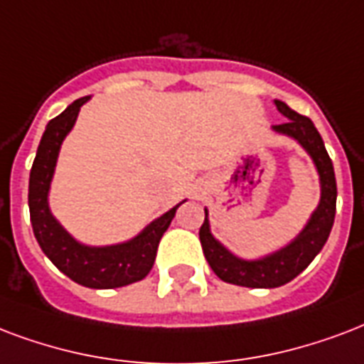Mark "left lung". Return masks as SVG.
<instances>
[{
  "instance_id": "left-lung-1",
  "label": "left lung",
  "mask_w": 364,
  "mask_h": 364,
  "mask_svg": "<svg viewBox=\"0 0 364 364\" xmlns=\"http://www.w3.org/2000/svg\"><path fill=\"white\" fill-rule=\"evenodd\" d=\"M274 105L288 120L284 124L273 126V129L277 133L296 139L299 145L304 146L305 152L311 156L318 171V181H321V200H318L317 210L307 221V225L292 242L259 259H240L231 254L219 240H215V237L210 232L208 210H204L206 218L198 232L204 256L213 273L218 274L221 281L237 284V287L277 288L296 279L323 250L334 225V215H336L338 191L334 166L324 149L321 133L307 116L298 114L287 102L274 101Z\"/></svg>"
}]
</instances>
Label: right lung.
Wrapping results in <instances>:
<instances>
[{"label":"right lung","mask_w":364,"mask_h":364,"mask_svg":"<svg viewBox=\"0 0 364 364\" xmlns=\"http://www.w3.org/2000/svg\"><path fill=\"white\" fill-rule=\"evenodd\" d=\"M90 99V95L76 99L66 107L65 112H60L57 118H53L47 124L30 170L28 206H30V221H32L36 240L53 265L82 287L107 290V288H120L143 281L151 273L160 238L170 227L177 208L185 200L149 223L137 237L112 246H85L77 242L53 218L47 196H49L60 145L76 124L82 105H85Z\"/></svg>","instance_id":"right-lung-1"}]
</instances>
